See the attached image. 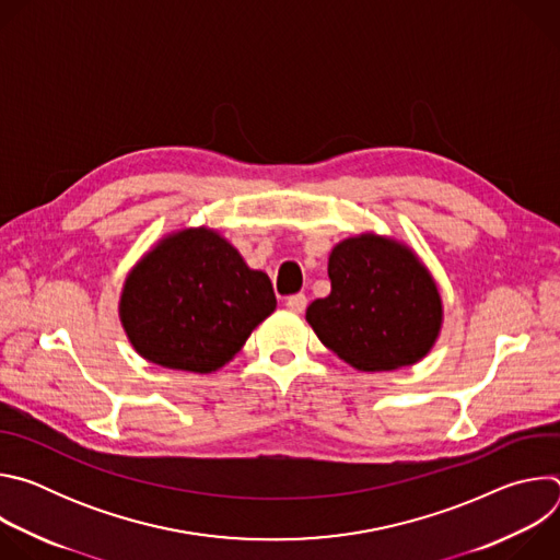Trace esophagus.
Here are the masks:
<instances>
[{
  "label": "esophagus",
  "instance_id": "34e87169",
  "mask_svg": "<svg viewBox=\"0 0 560 560\" xmlns=\"http://www.w3.org/2000/svg\"><path fill=\"white\" fill-rule=\"evenodd\" d=\"M285 305H288V310H292V312H303L305 307H307V296L305 294H292V296H288L285 299Z\"/></svg>",
  "mask_w": 560,
  "mask_h": 560
}]
</instances>
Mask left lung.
Returning a JSON list of instances; mask_svg holds the SVG:
<instances>
[{
  "label": "left lung",
  "mask_w": 560,
  "mask_h": 560,
  "mask_svg": "<svg viewBox=\"0 0 560 560\" xmlns=\"http://www.w3.org/2000/svg\"><path fill=\"white\" fill-rule=\"evenodd\" d=\"M328 275L332 292L307 305L305 318L339 359L363 372L421 361L434 346L443 305L419 257L376 234L335 246Z\"/></svg>",
  "instance_id": "8db88e82"
}]
</instances>
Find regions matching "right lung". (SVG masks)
<instances>
[{"instance_id": "add662e5", "label": "right lung", "mask_w": 560, "mask_h": 560, "mask_svg": "<svg viewBox=\"0 0 560 560\" xmlns=\"http://www.w3.org/2000/svg\"><path fill=\"white\" fill-rule=\"evenodd\" d=\"M275 307L266 272L250 270L214 230L188 228L166 236L135 266L119 316L143 359L208 374L242 350Z\"/></svg>"}]
</instances>
